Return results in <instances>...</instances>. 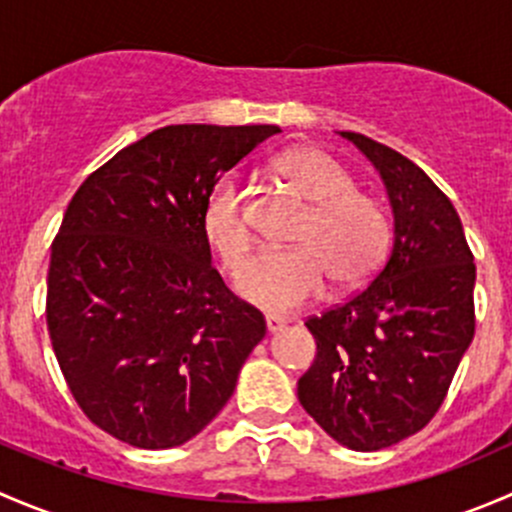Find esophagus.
Here are the masks:
<instances>
[{"instance_id": "esophagus-1", "label": "esophagus", "mask_w": 512, "mask_h": 512, "mask_svg": "<svg viewBox=\"0 0 512 512\" xmlns=\"http://www.w3.org/2000/svg\"><path fill=\"white\" fill-rule=\"evenodd\" d=\"M287 322H289V319L280 317V314H265V324H267V329H270V332H280V329L285 327Z\"/></svg>"}]
</instances>
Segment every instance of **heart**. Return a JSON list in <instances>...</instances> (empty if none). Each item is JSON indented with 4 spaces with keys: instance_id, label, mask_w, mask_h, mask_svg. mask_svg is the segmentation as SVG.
Returning <instances> with one entry per match:
<instances>
[{
    "instance_id": "b5f03b06",
    "label": "heart",
    "mask_w": 512,
    "mask_h": 512,
    "mask_svg": "<svg viewBox=\"0 0 512 512\" xmlns=\"http://www.w3.org/2000/svg\"><path fill=\"white\" fill-rule=\"evenodd\" d=\"M277 175L307 200L294 232L297 245L265 250L242 270L237 289L247 302L287 312L322 292L364 285L389 247V215L371 195L356 190L354 175L322 148H297L277 163ZM203 235L227 272H237L255 247L245 193L235 175L210 190L203 205Z\"/></svg>"
}]
</instances>
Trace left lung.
<instances>
[{"label": "left lung", "instance_id": "left-lung-1", "mask_svg": "<svg viewBox=\"0 0 512 512\" xmlns=\"http://www.w3.org/2000/svg\"><path fill=\"white\" fill-rule=\"evenodd\" d=\"M376 165L394 247L364 289L309 317L317 356L299 404L337 443L381 451L421 431L476 334V262L448 195L394 148L342 131Z\"/></svg>", "mask_w": 512, "mask_h": 512}]
</instances>
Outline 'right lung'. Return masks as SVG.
Segmentation results:
<instances>
[{
    "mask_svg": "<svg viewBox=\"0 0 512 512\" xmlns=\"http://www.w3.org/2000/svg\"><path fill=\"white\" fill-rule=\"evenodd\" d=\"M277 126L148 133L81 183L51 242L46 327L71 396L108 436L173 448L227 404L267 332L210 265V190Z\"/></svg>",
    "mask_w": 512,
    "mask_h": 512,
    "instance_id": "obj_1",
    "label": "right lung"
}]
</instances>
